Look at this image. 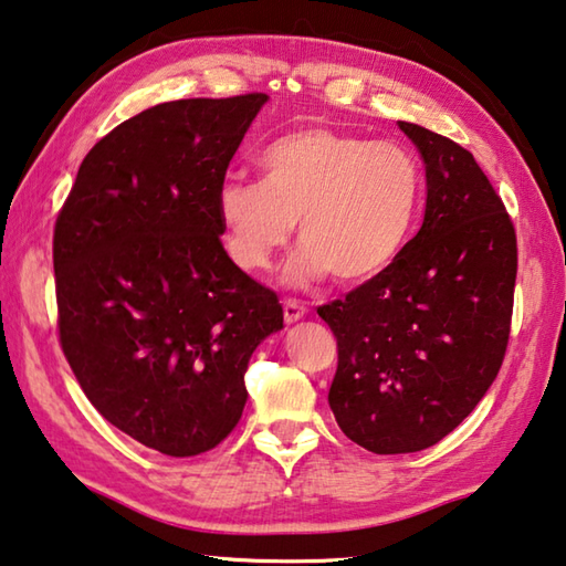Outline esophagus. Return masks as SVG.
Returning <instances> with one entry per match:
<instances>
[{"label": "esophagus", "mask_w": 566, "mask_h": 566, "mask_svg": "<svg viewBox=\"0 0 566 566\" xmlns=\"http://www.w3.org/2000/svg\"><path fill=\"white\" fill-rule=\"evenodd\" d=\"M282 308H284V321H286V324H294V321L306 316V306L294 302V298H290V302H284Z\"/></svg>", "instance_id": "1"}]
</instances>
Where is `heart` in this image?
Masks as SVG:
<instances>
[{
    "label": "heart",
    "mask_w": 566,
    "mask_h": 566,
    "mask_svg": "<svg viewBox=\"0 0 566 566\" xmlns=\"http://www.w3.org/2000/svg\"><path fill=\"white\" fill-rule=\"evenodd\" d=\"M262 181L230 179L216 213L228 258L242 272H268L294 235L304 242L284 280L331 274L343 286L378 280L412 235L422 171L395 142L304 127L260 154Z\"/></svg>",
    "instance_id": "b5f03b06"
}]
</instances>
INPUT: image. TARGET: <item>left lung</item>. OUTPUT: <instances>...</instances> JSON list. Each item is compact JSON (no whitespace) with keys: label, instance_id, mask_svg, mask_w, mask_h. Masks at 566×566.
<instances>
[{"label":"left lung","instance_id":"left-lung-1","mask_svg":"<svg viewBox=\"0 0 566 566\" xmlns=\"http://www.w3.org/2000/svg\"><path fill=\"white\" fill-rule=\"evenodd\" d=\"M400 129L427 166L424 223L378 280L318 306L338 343L328 405L373 453L434 447L473 412L505 358L517 274L513 220L473 154Z\"/></svg>","mask_w":566,"mask_h":566}]
</instances>
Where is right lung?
<instances>
[{
  "label": "right lung",
  "instance_id": "1",
  "mask_svg": "<svg viewBox=\"0 0 566 566\" xmlns=\"http://www.w3.org/2000/svg\"><path fill=\"white\" fill-rule=\"evenodd\" d=\"M264 93L154 105L87 151L53 228L59 338L109 424L166 457L223 441L280 298L232 264L218 188Z\"/></svg>",
  "mask_w": 566,
  "mask_h": 566
}]
</instances>
